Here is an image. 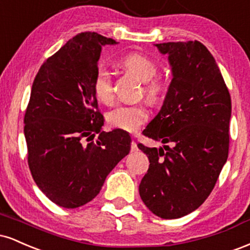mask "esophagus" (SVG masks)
Listing matches in <instances>:
<instances>
[{
  "mask_svg": "<svg viewBox=\"0 0 250 250\" xmlns=\"http://www.w3.org/2000/svg\"><path fill=\"white\" fill-rule=\"evenodd\" d=\"M130 150H131V153H135V151H137V150H139V148H137V143L135 142V141L131 142V146H130Z\"/></svg>",
  "mask_w": 250,
  "mask_h": 250,
  "instance_id": "1",
  "label": "esophagus"
}]
</instances>
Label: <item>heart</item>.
I'll list each match as a JSON object with an SVG mask.
<instances>
[{"mask_svg": "<svg viewBox=\"0 0 250 250\" xmlns=\"http://www.w3.org/2000/svg\"><path fill=\"white\" fill-rule=\"evenodd\" d=\"M121 64L131 74L139 77L143 84V94L150 102L161 101L166 93L165 80L156 76L159 67L150 57L140 53H130L123 56ZM93 91L99 101L109 103L113 101V82L105 68H97L93 79ZM149 113L145 104H121L111 109L107 114V121L111 127L125 131H135L148 120Z\"/></svg>", "mask_w": 250, "mask_h": 250, "instance_id": "1", "label": "heart"}]
</instances>
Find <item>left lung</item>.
I'll use <instances>...</instances> for the list:
<instances>
[{
    "label": "left lung",
    "mask_w": 250,
    "mask_h": 250,
    "mask_svg": "<svg viewBox=\"0 0 250 250\" xmlns=\"http://www.w3.org/2000/svg\"><path fill=\"white\" fill-rule=\"evenodd\" d=\"M155 45L168 55L173 80L161 110L142 134L171 146L137 145L150 162L139 190L151 213L170 220L199 208L214 189L228 157L231 100L202 43Z\"/></svg>",
    "instance_id": "8db88e82"
}]
</instances>
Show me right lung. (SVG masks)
I'll return each mask as SVG.
<instances>
[{"label":"right lung","mask_w":250,"mask_h":250,"mask_svg":"<svg viewBox=\"0 0 250 250\" xmlns=\"http://www.w3.org/2000/svg\"><path fill=\"white\" fill-rule=\"evenodd\" d=\"M115 43L91 31L77 34L34 80L24 115L28 165L37 187L60 207L90 202L130 151L128 133L101 130L104 119L93 91L102 45Z\"/></svg>","instance_id":"1"}]
</instances>
